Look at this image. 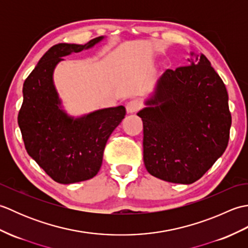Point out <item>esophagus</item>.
I'll return each mask as SVG.
<instances>
[{
    "label": "esophagus",
    "instance_id": "1",
    "mask_svg": "<svg viewBox=\"0 0 248 248\" xmlns=\"http://www.w3.org/2000/svg\"><path fill=\"white\" fill-rule=\"evenodd\" d=\"M140 108V103L139 100H131L127 104H125V108H127V112L129 114H132L138 112Z\"/></svg>",
    "mask_w": 248,
    "mask_h": 248
}]
</instances>
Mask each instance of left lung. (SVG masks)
I'll list each match as a JSON object with an SVG mask.
<instances>
[{
    "instance_id": "8db88e82",
    "label": "left lung",
    "mask_w": 248,
    "mask_h": 248,
    "mask_svg": "<svg viewBox=\"0 0 248 248\" xmlns=\"http://www.w3.org/2000/svg\"><path fill=\"white\" fill-rule=\"evenodd\" d=\"M167 69L138 113L143 120L144 163L150 175L191 184L227 148L231 115L222 78L203 54Z\"/></svg>"
}]
</instances>
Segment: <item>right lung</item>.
Returning a JSON list of instances; mask_svg holds the SVG:
<instances>
[{
    "mask_svg": "<svg viewBox=\"0 0 248 248\" xmlns=\"http://www.w3.org/2000/svg\"><path fill=\"white\" fill-rule=\"evenodd\" d=\"M104 38L100 36L85 45L51 46L23 84L18 124L25 149L54 181L62 184L85 181L97 175L109 135L124 118L123 105L71 116L62 107L54 85V70L64 61L62 57L92 49Z\"/></svg>",
    "mask_w": 248,
    "mask_h": 248,
    "instance_id": "1",
    "label": "right lung"
}]
</instances>
